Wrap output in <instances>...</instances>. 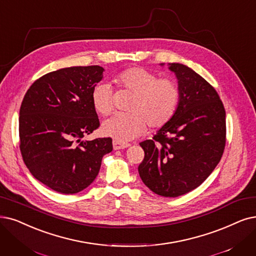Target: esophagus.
Listing matches in <instances>:
<instances>
[{"label": "esophagus", "mask_w": 256, "mask_h": 256, "mask_svg": "<svg viewBox=\"0 0 256 256\" xmlns=\"http://www.w3.org/2000/svg\"><path fill=\"white\" fill-rule=\"evenodd\" d=\"M112 145H114V150H120V149H125L127 147L130 146V144H128V142H120V140H114L112 142Z\"/></svg>", "instance_id": "34e87169"}]
</instances>
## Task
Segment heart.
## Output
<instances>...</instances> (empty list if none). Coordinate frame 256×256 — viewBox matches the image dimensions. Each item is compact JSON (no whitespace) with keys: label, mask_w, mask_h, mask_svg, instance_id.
I'll list each match as a JSON object with an SVG mask.
<instances>
[{"label":"heart","mask_w":256,"mask_h":256,"mask_svg":"<svg viewBox=\"0 0 256 256\" xmlns=\"http://www.w3.org/2000/svg\"><path fill=\"white\" fill-rule=\"evenodd\" d=\"M120 89L134 94L129 114H116L104 122V134L116 140H131L151 128L167 125L176 116L180 102V89L176 80L158 78L142 67H130L118 72L114 80ZM94 110L108 116L114 110L111 91L107 84H98L91 92Z\"/></svg>","instance_id":"1"}]
</instances>
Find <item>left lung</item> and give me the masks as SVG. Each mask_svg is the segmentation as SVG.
Here are the masks:
<instances>
[{
	"instance_id": "1",
	"label": "left lung",
	"mask_w": 256,
	"mask_h": 256,
	"mask_svg": "<svg viewBox=\"0 0 256 256\" xmlns=\"http://www.w3.org/2000/svg\"><path fill=\"white\" fill-rule=\"evenodd\" d=\"M180 89L176 116L152 140L140 142L142 182L154 193L176 198L198 188L218 166L226 145V111L216 90L191 68L169 64Z\"/></svg>"
}]
</instances>
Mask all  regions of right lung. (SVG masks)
I'll list each match as a JSON object with an SVG mask.
<instances>
[{
    "label": "right lung",
    "mask_w": 256,
    "mask_h": 256,
    "mask_svg": "<svg viewBox=\"0 0 256 256\" xmlns=\"http://www.w3.org/2000/svg\"><path fill=\"white\" fill-rule=\"evenodd\" d=\"M100 66L52 71L30 86L20 108V150L32 174L63 194L87 188L112 151L111 138L82 140L100 127L91 92L103 78Z\"/></svg>",
    "instance_id": "add662e5"
}]
</instances>
